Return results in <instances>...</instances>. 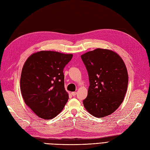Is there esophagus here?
Masks as SVG:
<instances>
[{
  "label": "esophagus",
  "mask_w": 150,
  "mask_h": 150,
  "mask_svg": "<svg viewBox=\"0 0 150 150\" xmlns=\"http://www.w3.org/2000/svg\"><path fill=\"white\" fill-rule=\"evenodd\" d=\"M76 94H77V92H71V94H72V96H74V97L76 96Z\"/></svg>",
  "instance_id": "1"
}]
</instances>
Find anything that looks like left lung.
<instances>
[{"mask_svg":"<svg viewBox=\"0 0 150 150\" xmlns=\"http://www.w3.org/2000/svg\"><path fill=\"white\" fill-rule=\"evenodd\" d=\"M81 59L89 81L84 107L96 117L110 115L120 105L127 92L128 76L124 62L113 51L100 48L86 53Z\"/></svg>","mask_w":150,"mask_h":150,"instance_id":"obj_1","label":"left lung"}]
</instances>
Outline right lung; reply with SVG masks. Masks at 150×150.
<instances>
[{
	"label": "right lung",
	"mask_w": 150,
	"mask_h": 150,
	"mask_svg": "<svg viewBox=\"0 0 150 150\" xmlns=\"http://www.w3.org/2000/svg\"><path fill=\"white\" fill-rule=\"evenodd\" d=\"M72 58L71 54L42 51L25 61L20 90L25 104L39 117L46 120L55 117L68 102L63 69Z\"/></svg>",
	"instance_id": "right-lung-1"
}]
</instances>
